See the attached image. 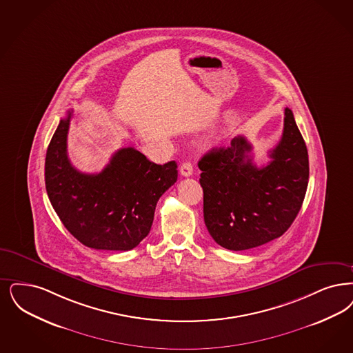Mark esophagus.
<instances>
[{"label":"esophagus","mask_w":353,"mask_h":353,"mask_svg":"<svg viewBox=\"0 0 353 353\" xmlns=\"http://www.w3.org/2000/svg\"><path fill=\"white\" fill-rule=\"evenodd\" d=\"M180 173H181V176H183V177L192 176L193 174V164L189 163V161L183 163L181 167H180Z\"/></svg>","instance_id":"obj_1"}]
</instances>
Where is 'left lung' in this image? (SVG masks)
<instances>
[{
  "mask_svg": "<svg viewBox=\"0 0 353 353\" xmlns=\"http://www.w3.org/2000/svg\"><path fill=\"white\" fill-rule=\"evenodd\" d=\"M251 151V143L239 135L230 147L212 148L198 161L205 225L230 251L280 238L294 222L309 183L307 148L289 108L268 164L257 167Z\"/></svg>",
  "mask_w": 353,
  "mask_h": 353,
  "instance_id": "left-lung-1",
  "label": "left lung"
}]
</instances>
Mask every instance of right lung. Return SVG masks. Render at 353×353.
Returning <instances> with one entry per match:
<instances>
[{
	"label": "right lung",
	"instance_id": "right-lung-1",
	"mask_svg": "<svg viewBox=\"0 0 353 353\" xmlns=\"http://www.w3.org/2000/svg\"><path fill=\"white\" fill-rule=\"evenodd\" d=\"M72 112L60 119L46 154V190L60 221L89 248L130 251L154 222L156 203L177 181V164L159 165L132 147L121 148L99 173L76 170L67 154Z\"/></svg>",
	"mask_w": 353,
	"mask_h": 353
}]
</instances>
